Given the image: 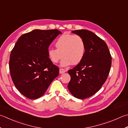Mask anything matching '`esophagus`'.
Wrapping results in <instances>:
<instances>
[{"mask_svg":"<svg viewBox=\"0 0 128 128\" xmlns=\"http://www.w3.org/2000/svg\"><path fill=\"white\" fill-rule=\"evenodd\" d=\"M66 72V70H65V69H62V68H60V69H59V73H60V74L64 73H65V72Z\"/></svg>","mask_w":128,"mask_h":128,"instance_id":"34e87169","label":"esophagus"}]
</instances>
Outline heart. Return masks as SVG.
I'll return each mask as SVG.
<instances>
[{"label":"heart","instance_id":"b5f03b06","mask_svg":"<svg viewBox=\"0 0 128 128\" xmlns=\"http://www.w3.org/2000/svg\"><path fill=\"white\" fill-rule=\"evenodd\" d=\"M55 45L56 49L51 48L48 52V58L53 63L59 62L62 56L64 58L61 62L62 66H68L71 63L77 64L82 61L84 56V41L78 34H62L58 38Z\"/></svg>","mask_w":128,"mask_h":128}]
</instances>
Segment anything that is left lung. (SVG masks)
Instances as JSON below:
<instances>
[{"instance_id": "8db88e82", "label": "left lung", "mask_w": 128, "mask_h": 128, "mask_svg": "<svg viewBox=\"0 0 128 128\" xmlns=\"http://www.w3.org/2000/svg\"><path fill=\"white\" fill-rule=\"evenodd\" d=\"M84 41V56L80 63L68 71L70 80L68 88L79 99H85L98 92L106 80L110 70L111 56L106 44L87 30L72 32Z\"/></svg>"}]
</instances>
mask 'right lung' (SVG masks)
<instances>
[{"label":"right lung","instance_id":"right-lung-1","mask_svg":"<svg viewBox=\"0 0 128 128\" xmlns=\"http://www.w3.org/2000/svg\"><path fill=\"white\" fill-rule=\"evenodd\" d=\"M62 32L58 30H34L18 38L12 50L9 70L14 84L28 98L45 94L59 74L48 56L50 44Z\"/></svg>","mask_w":128,"mask_h":128}]
</instances>
